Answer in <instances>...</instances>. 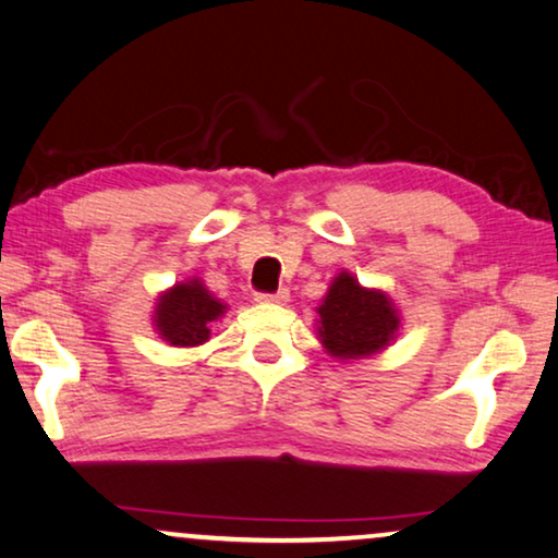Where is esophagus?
<instances>
[{"label":"esophagus","mask_w":558,"mask_h":558,"mask_svg":"<svg viewBox=\"0 0 558 558\" xmlns=\"http://www.w3.org/2000/svg\"><path fill=\"white\" fill-rule=\"evenodd\" d=\"M288 299H291V293H288L286 288H280L278 293H257L255 295L257 303H288Z\"/></svg>","instance_id":"1"}]
</instances>
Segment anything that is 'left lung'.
<instances>
[{
  "label": "left lung",
  "instance_id": "obj_1",
  "mask_svg": "<svg viewBox=\"0 0 558 558\" xmlns=\"http://www.w3.org/2000/svg\"><path fill=\"white\" fill-rule=\"evenodd\" d=\"M316 333L339 362L369 360L398 339L400 308L380 288H367L349 270L337 272L316 308Z\"/></svg>",
  "mask_w": 558,
  "mask_h": 558
}]
</instances>
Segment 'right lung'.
<instances>
[{
    "mask_svg": "<svg viewBox=\"0 0 558 558\" xmlns=\"http://www.w3.org/2000/svg\"><path fill=\"white\" fill-rule=\"evenodd\" d=\"M227 314V303L219 301L202 278L181 280L166 288L155 301L153 329L170 347H198L211 337V324Z\"/></svg>",
    "mask_w": 558,
    "mask_h": 558,
    "instance_id": "obj_1",
    "label": "right lung"
}]
</instances>
